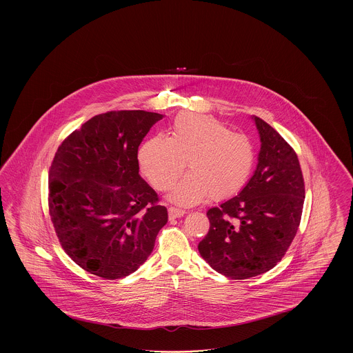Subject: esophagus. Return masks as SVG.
I'll list each match as a JSON object with an SVG mask.
<instances>
[{
    "mask_svg": "<svg viewBox=\"0 0 353 353\" xmlns=\"http://www.w3.org/2000/svg\"><path fill=\"white\" fill-rule=\"evenodd\" d=\"M169 219H179L181 216H184L185 210L183 209H179V208H174V206H170L168 209Z\"/></svg>",
    "mask_w": 353,
    "mask_h": 353,
    "instance_id": "34e87169",
    "label": "esophagus"
}]
</instances>
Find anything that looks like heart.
<instances>
[{"instance_id":"1","label":"heart","mask_w":353,"mask_h":353,"mask_svg":"<svg viewBox=\"0 0 353 353\" xmlns=\"http://www.w3.org/2000/svg\"><path fill=\"white\" fill-rule=\"evenodd\" d=\"M170 137L156 134L139 151V163L154 189L165 192L181 176L170 199L193 205L212 196L216 200L236 194L252 174L255 151L252 140L232 132L210 115L185 112L173 120Z\"/></svg>"}]
</instances>
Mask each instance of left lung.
Masks as SVG:
<instances>
[{
	"mask_svg": "<svg viewBox=\"0 0 353 353\" xmlns=\"http://www.w3.org/2000/svg\"><path fill=\"white\" fill-rule=\"evenodd\" d=\"M261 136L258 165L238 196L208 210L199 252L212 269L248 279L276 266L294 241L304 203L296 152L270 124L252 117Z\"/></svg>",
	"mask_w": 353,
	"mask_h": 353,
	"instance_id": "8db88e82",
	"label": "left lung"
}]
</instances>
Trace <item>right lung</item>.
<instances>
[{"label":"right lung","instance_id":"right-lung-1","mask_svg":"<svg viewBox=\"0 0 353 353\" xmlns=\"http://www.w3.org/2000/svg\"><path fill=\"white\" fill-rule=\"evenodd\" d=\"M161 114L110 111L62 141L49 170V212L68 256L103 279H120L150 256L168 221L139 174L137 150Z\"/></svg>","mask_w":353,"mask_h":353}]
</instances>
